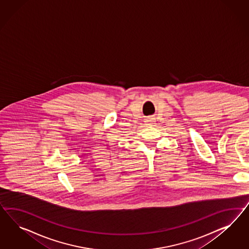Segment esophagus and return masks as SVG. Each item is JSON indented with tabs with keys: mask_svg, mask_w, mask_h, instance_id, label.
<instances>
[{
	"mask_svg": "<svg viewBox=\"0 0 249 249\" xmlns=\"http://www.w3.org/2000/svg\"><path fill=\"white\" fill-rule=\"evenodd\" d=\"M152 119H148V120H147V121H146V122H148V123H149V124H151V123H152Z\"/></svg>",
	"mask_w": 249,
	"mask_h": 249,
	"instance_id": "1",
	"label": "esophagus"
}]
</instances>
